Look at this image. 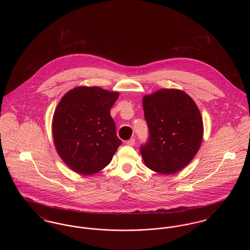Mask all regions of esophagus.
Instances as JSON below:
<instances>
[{
    "instance_id": "obj_1",
    "label": "esophagus",
    "mask_w": 250,
    "mask_h": 250,
    "mask_svg": "<svg viewBox=\"0 0 250 250\" xmlns=\"http://www.w3.org/2000/svg\"><path fill=\"white\" fill-rule=\"evenodd\" d=\"M125 143H126L128 146H133V145L135 144V139H130V140H128Z\"/></svg>"
}]
</instances>
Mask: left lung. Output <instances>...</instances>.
Segmentation results:
<instances>
[{
    "mask_svg": "<svg viewBox=\"0 0 250 250\" xmlns=\"http://www.w3.org/2000/svg\"><path fill=\"white\" fill-rule=\"evenodd\" d=\"M149 142L141 147L143 162L155 172L170 175L190 163L203 139L202 114L189 95L160 89L143 97Z\"/></svg>",
    "mask_w": 250,
    "mask_h": 250,
    "instance_id": "left-lung-1",
    "label": "left lung"
}]
</instances>
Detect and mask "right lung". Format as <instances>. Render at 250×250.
<instances>
[{
	"mask_svg": "<svg viewBox=\"0 0 250 250\" xmlns=\"http://www.w3.org/2000/svg\"><path fill=\"white\" fill-rule=\"evenodd\" d=\"M119 97L97 86H78L60 100L52 118L55 149L73 171L93 175L111 161L122 142L110 108Z\"/></svg>",
	"mask_w": 250,
	"mask_h": 250,
	"instance_id": "right-lung-1",
	"label": "right lung"
}]
</instances>
